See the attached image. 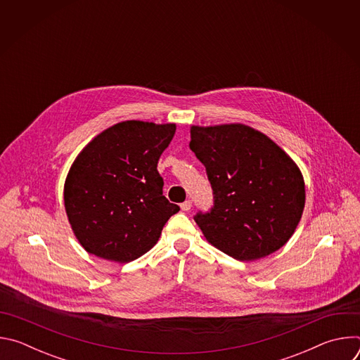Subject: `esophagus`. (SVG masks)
Returning <instances> with one entry per match:
<instances>
[{"label":"esophagus","instance_id":"esophagus-1","mask_svg":"<svg viewBox=\"0 0 360 360\" xmlns=\"http://www.w3.org/2000/svg\"><path fill=\"white\" fill-rule=\"evenodd\" d=\"M191 208H192V202H191L189 199L181 203V210H182V211H185V212H186V211H189Z\"/></svg>","mask_w":360,"mask_h":360}]
</instances>
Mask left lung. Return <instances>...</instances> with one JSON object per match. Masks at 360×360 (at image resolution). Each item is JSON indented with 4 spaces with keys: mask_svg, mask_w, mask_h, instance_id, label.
I'll list each match as a JSON object with an SVG mask.
<instances>
[{
    "mask_svg": "<svg viewBox=\"0 0 360 360\" xmlns=\"http://www.w3.org/2000/svg\"><path fill=\"white\" fill-rule=\"evenodd\" d=\"M191 149L205 165L214 208L196 225L217 249L256 261L281 249L304 208V181L296 162L264 132L245 124L191 127Z\"/></svg>",
    "mask_w": 360,
    "mask_h": 360,
    "instance_id": "8db88e82",
    "label": "left lung"
}]
</instances>
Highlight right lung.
<instances>
[{
  "instance_id": "right-lung-1",
  "label": "right lung",
  "mask_w": 360,
  "mask_h": 360,
  "mask_svg": "<svg viewBox=\"0 0 360 360\" xmlns=\"http://www.w3.org/2000/svg\"><path fill=\"white\" fill-rule=\"evenodd\" d=\"M175 124L122 121L91 139L72 162L64 205L81 246L98 258L127 264L155 245L179 211L162 195L157 165Z\"/></svg>"
}]
</instances>
